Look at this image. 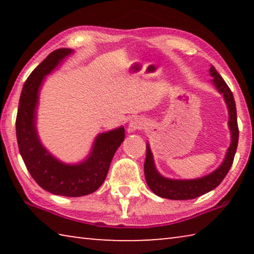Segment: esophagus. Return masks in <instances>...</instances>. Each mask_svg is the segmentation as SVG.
Segmentation results:
<instances>
[{
    "label": "esophagus",
    "mask_w": 254,
    "mask_h": 254,
    "mask_svg": "<svg viewBox=\"0 0 254 254\" xmlns=\"http://www.w3.org/2000/svg\"><path fill=\"white\" fill-rule=\"evenodd\" d=\"M145 127V122L141 119H133L127 127V132H134L136 130H142Z\"/></svg>",
    "instance_id": "esophagus-1"
}]
</instances>
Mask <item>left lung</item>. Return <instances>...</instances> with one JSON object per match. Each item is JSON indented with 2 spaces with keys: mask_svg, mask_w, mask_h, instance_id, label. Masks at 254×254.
Instances as JSON below:
<instances>
[{
  "mask_svg": "<svg viewBox=\"0 0 254 254\" xmlns=\"http://www.w3.org/2000/svg\"><path fill=\"white\" fill-rule=\"evenodd\" d=\"M209 74L213 77L212 84L215 86L218 93L222 94L224 97L225 104L229 110V128L231 132V143L227 149L225 158L223 162L215 169L213 173L204 176L200 178L195 179H170L166 178L159 173L154 165L153 156L150 149L149 143H147V154H145L144 161V177L147 180L149 188L159 197L167 199L184 200L192 199L206 192L213 190L225 176L229 173L232 163L234 160V156L238 148L239 141V127H238V118H236V106L235 101L229 86L222 78L220 74L215 69V67L210 66Z\"/></svg>",
  "mask_w": 254,
  "mask_h": 254,
  "instance_id": "obj_1",
  "label": "left lung"
}]
</instances>
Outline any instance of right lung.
I'll list each match as a JSON object with an SVG mask.
<instances>
[{
  "mask_svg": "<svg viewBox=\"0 0 254 254\" xmlns=\"http://www.w3.org/2000/svg\"><path fill=\"white\" fill-rule=\"evenodd\" d=\"M72 53L66 48L55 50L30 74L21 92L15 128L20 154L36 183L51 194L79 197L92 194L104 183L112 159L126 135L123 127L100 133L87 158L78 163L60 161L41 143L37 131L40 88L45 77Z\"/></svg>",
  "mask_w": 254,
  "mask_h": 254,
  "instance_id": "right-lung-1",
  "label": "right lung"
}]
</instances>
